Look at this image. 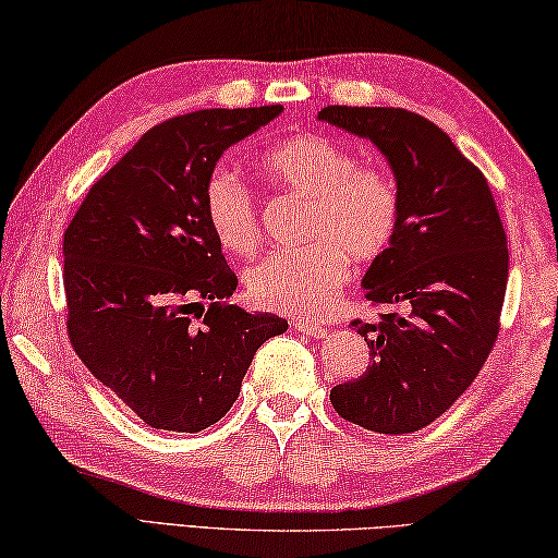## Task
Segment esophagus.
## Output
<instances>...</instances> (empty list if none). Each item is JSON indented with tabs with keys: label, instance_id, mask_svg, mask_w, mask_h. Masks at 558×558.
<instances>
[{
	"label": "esophagus",
	"instance_id": "esophagus-1",
	"mask_svg": "<svg viewBox=\"0 0 558 558\" xmlns=\"http://www.w3.org/2000/svg\"><path fill=\"white\" fill-rule=\"evenodd\" d=\"M290 327L300 333H310V337H317V339H322L324 333H327V329H324L322 324L312 322V319H292Z\"/></svg>",
	"mask_w": 558,
	"mask_h": 558
}]
</instances>
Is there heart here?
Wrapping results in <instances>:
<instances>
[{
	"instance_id": "b5f03b06",
	"label": "heart",
	"mask_w": 558,
	"mask_h": 558,
	"mask_svg": "<svg viewBox=\"0 0 558 558\" xmlns=\"http://www.w3.org/2000/svg\"><path fill=\"white\" fill-rule=\"evenodd\" d=\"M258 173L280 195L310 199L305 241L292 251H272L246 270L248 298L263 310L319 314L349 280V258H380L398 236L402 195L388 168L359 163L341 141L298 134L263 148ZM205 217L217 244L231 256H251L260 244L258 199L231 170L217 168L205 182Z\"/></svg>"
}]
</instances>
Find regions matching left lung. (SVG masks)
Here are the masks:
<instances>
[{
	"instance_id": "1",
	"label": "left lung",
	"mask_w": 558,
	"mask_h": 558,
	"mask_svg": "<svg viewBox=\"0 0 558 558\" xmlns=\"http://www.w3.org/2000/svg\"><path fill=\"white\" fill-rule=\"evenodd\" d=\"M319 119L371 138L392 166L400 229L363 288L373 305L408 307L351 322L371 361L356 380L333 385L329 400L363 429L412 434L459 400L498 341L508 236L488 180L429 119L347 105L324 107Z\"/></svg>"
}]
</instances>
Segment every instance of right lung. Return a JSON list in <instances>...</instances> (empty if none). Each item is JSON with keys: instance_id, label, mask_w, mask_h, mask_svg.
Segmentation results:
<instances>
[{"instance_id": "obj_1", "label": "right lung", "mask_w": 558, "mask_h": 558, "mask_svg": "<svg viewBox=\"0 0 558 558\" xmlns=\"http://www.w3.org/2000/svg\"><path fill=\"white\" fill-rule=\"evenodd\" d=\"M280 111L199 109L148 129L65 229L70 343L148 427L195 434L219 422L253 353L288 329L225 305L239 278L202 205L219 156Z\"/></svg>"}]
</instances>
